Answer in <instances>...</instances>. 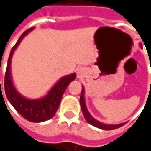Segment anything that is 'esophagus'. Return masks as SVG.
Wrapping results in <instances>:
<instances>
[{
  "label": "esophagus",
  "instance_id": "obj_1",
  "mask_svg": "<svg viewBox=\"0 0 151 151\" xmlns=\"http://www.w3.org/2000/svg\"><path fill=\"white\" fill-rule=\"evenodd\" d=\"M85 73H86V71L83 67H79L77 71V75L78 78H83L85 76Z\"/></svg>",
  "mask_w": 151,
  "mask_h": 151
}]
</instances>
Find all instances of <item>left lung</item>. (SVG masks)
Wrapping results in <instances>:
<instances>
[{
	"mask_svg": "<svg viewBox=\"0 0 151 151\" xmlns=\"http://www.w3.org/2000/svg\"><path fill=\"white\" fill-rule=\"evenodd\" d=\"M80 106H81V110L82 113L84 114L85 119L87 121V122H89L91 125L97 127L101 129H104V130H112V129H116L118 128H121L122 126H123L125 123H121V124H116V125H109V124H104L101 123L100 122H98L97 120H95L88 112L86 102H85V98H84V87H82V91H81V94H80Z\"/></svg>",
	"mask_w": 151,
	"mask_h": 151,
	"instance_id": "8db88e82",
	"label": "left lung"
}]
</instances>
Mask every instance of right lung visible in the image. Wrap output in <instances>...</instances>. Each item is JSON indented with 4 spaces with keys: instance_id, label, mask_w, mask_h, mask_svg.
Masks as SVG:
<instances>
[{
    "instance_id": "add662e5",
    "label": "right lung",
    "mask_w": 151,
    "mask_h": 151,
    "mask_svg": "<svg viewBox=\"0 0 151 151\" xmlns=\"http://www.w3.org/2000/svg\"><path fill=\"white\" fill-rule=\"evenodd\" d=\"M34 28L28 29L24 31L22 36L19 37L18 41L16 42L14 47L12 48L9 59H8V65L7 70L5 73V79H4V89L5 93L9 101V102L15 108V110L26 120L32 122H42L50 120L56 114L58 106L60 103L61 98L68 86V85L74 80L76 78L75 73L63 77L58 83L50 89L48 94L42 99L39 100H28L22 97L16 90L12 83L11 74H10V64L11 58L15 50L19 45L22 38ZM1 87V81H0Z\"/></svg>"
}]
</instances>
